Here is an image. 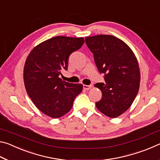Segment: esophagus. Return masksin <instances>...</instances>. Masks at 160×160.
I'll use <instances>...</instances> for the list:
<instances>
[{"mask_svg":"<svg viewBox=\"0 0 160 160\" xmlns=\"http://www.w3.org/2000/svg\"><path fill=\"white\" fill-rule=\"evenodd\" d=\"M92 88V85H83V88L85 89V90H90V89H91Z\"/></svg>","mask_w":160,"mask_h":160,"instance_id":"1","label":"esophagus"}]
</instances>
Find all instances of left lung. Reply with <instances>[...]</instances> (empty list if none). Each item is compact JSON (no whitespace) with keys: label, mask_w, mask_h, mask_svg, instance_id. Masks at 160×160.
<instances>
[{"label":"left lung","mask_w":160,"mask_h":160,"mask_svg":"<svg viewBox=\"0 0 160 160\" xmlns=\"http://www.w3.org/2000/svg\"><path fill=\"white\" fill-rule=\"evenodd\" d=\"M85 43L99 72L104 75L105 82L94 85L102 93L96 107L110 118L118 117L131 107L138 92L140 74L137 59L126 43L112 35L85 37Z\"/></svg>","instance_id":"8db88e82"}]
</instances>
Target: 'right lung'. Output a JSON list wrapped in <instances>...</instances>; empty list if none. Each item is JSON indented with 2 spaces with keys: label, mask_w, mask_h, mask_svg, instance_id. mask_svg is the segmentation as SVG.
Masks as SVG:
<instances>
[{
  "label": "right lung",
  "mask_w": 160,
  "mask_h": 160,
  "mask_svg": "<svg viewBox=\"0 0 160 160\" xmlns=\"http://www.w3.org/2000/svg\"><path fill=\"white\" fill-rule=\"evenodd\" d=\"M84 38L58 36L33 48L24 68L26 91L34 104L44 114L58 118L71 109L82 91V84L63 81L59 75L67 70L70 54L82 47Z\"/></svg>",
  "instance_id": "obj_1"
}]
</instances>
